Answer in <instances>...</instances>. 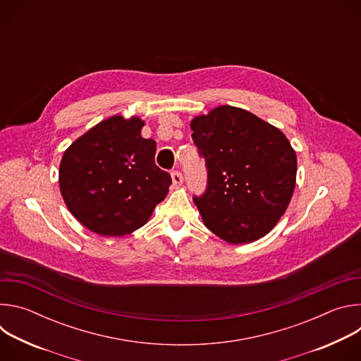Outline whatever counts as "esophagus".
<instances>
[{"label":"esophagus","instance_id":"esophagus-1","mask_svg":"<svg viewBox=\"0 0 361 361\" xmlns=\"http://www.w3.org/2000/svg\"><path fill=\"white\" fill-rule=\"evenodd\" d=\"M171 180H173V187L178 188L183 184V174L180 171H173L171 173Z\"/></svg>","mask_w":361,"mask_h":361}]
</instances>
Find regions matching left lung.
I'll use <instances>...</instances> for the list:
<instances>
[{
    "mask_svg": "<svg viewBox=\"0 0 361 361\" xmlns=\"http://www.w3.org/2000/svg\"><path fill=\"white\" fill-rule=\"evenodd\" d=\"M192 141L209 170L207 191L194 197L204 226L228 244L269 234L291 201L297 156L277 127L219 106L191 120Z\"/></svg>",
    "mask_w": 361,
    "mask_h": 361,
    "instance_id": "8db88e82",
    "label": "left lung"
}]
</instances>
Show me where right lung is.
Instances as JSON below:
<instances>
[{
    "mask_svg": "<svg viewBox=\"0 0 361 361\" xmlns=\"http://www.w3.org/2000/svg\"><path fill=\"white\" fill-rule=\"evenodd\" d=\"M144 124L137 116H111L63 154V200L75 220L98 235L134 233L169 194L171 177L156 166L157 144L141 135Z\"/></svg>",
    "mask_w": 361,
    "mask_h": 361,
    "instance_id": "right-lung-1",
    "label": "right lung"
}]
</instances>
